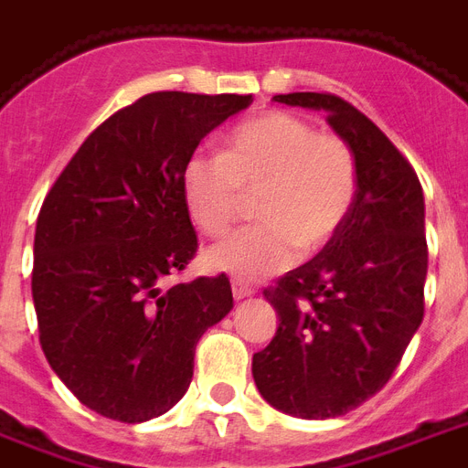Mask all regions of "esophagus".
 <instances>
[{
  "label": "esophagus",
  "instance_id": "34e87169",
  "mask_svg": "<svg viewBox=\"0 0 468 468\" xmlns=\"http://www.w3.org/2000/svg\"><path fill=\"white\" fill-rule=\"evenodd\" d=\"M255 295V287L248 285L245 280H233V297L235 300H243V297Z\"/></svg>",
  "mask_w": 468,
  "mask_h": 468
}]
</instances>
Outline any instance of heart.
Segmentation results:
<instances>
[{"label": "heart", "mask_w": 468, "mask_h": 468, "mask_svg": "<svg viewBox=\"0 0 468 468\" xmlns=\"http://www.w3.org/2000/svg\"><path fill=\"white\" fill-rule=\"evenodd\" d=\"M261 225L210 248L206 261L245 280L285 270L327 248L347 223L359 193L357 155L337 133H324L285 111L245 121L225 136L223 154L196 151L183 165V198L193 223L223 238L255 196Z\"/></svg>", "instance_id": "b5f03b06"}]
</instances>
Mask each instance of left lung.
Listing matches in <instances>:
<instances>
[{
	"label": "left lung",
	"mask_w": 468,
	"mask_h": 468,
	"mask_svg": "<svg viewBox=\"0 0 468 468\" xmlns=\"http://www.w3.org/2000/svg\"><path fill=\"white\" fill-rule=\"evenodd\" d=\"M275 101L327 113L357 155L359 193L337 238L262 290L280 324L252 355V377L285 414L342 417L389 382L424 317V193L410 161L345 99L300 91Z\"/></svg>",
	"instance_id": "obj_1"
}]
</instances>
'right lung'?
Returning <instances> with one entry per match:
<instances>
[{
    "label": "right lung",
    "instance_id": "right-lung-1",
    "mask_svg": "<svg viewBox=\"0 0 468 468\" xmlns=\"http://www.w3.org/2000/svg\"><path fill=\"white\" fill-rule=\"evenodd\" d=\"M252 96L155 91L93 128L37 218L31 297L51 369L101 417L181 399L200 335L230 313L225 272L165 287L198 250L183 165Z\"/></svg>",
    "mask_w": 468,
    "mask_h": 468
}]
</instances>
